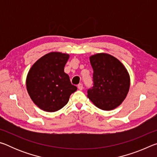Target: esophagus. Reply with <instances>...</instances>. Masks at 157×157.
<instances>
[{"label":"esophagus","mask_w":157,"mask_h":157,"mask_svg":"<svg viewBox=\"0 0 157 157\" xmlns=\"http://www.w3.org/2000/svg\"><path fill=\"white\" fill-rule=\"evenodd\" d=\"M78 89H79V90H82V89H84L83 84H79L78 86Z\"/></svg>","instance_id":"34e87169"}]
</instances>
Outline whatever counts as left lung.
<instances>
[{
  "label": "left lung",
  "instance_id": "left-lung-1",
  "mask_svg": "<svg viewBox=\"0 0 157 157\" xmlns=\"http://www.w3.org/2000/svg\"><path fill=\"white\" fill-rule=\"evenodd\" d=\"M94 70L93 86L88 98L100 109L109 111L118 107L129 91V73L120 61L109 54L100 53L90 57Z\"/></svg>",
  "mask_w": 157,
  "mask_h": 157
}]
</instances>
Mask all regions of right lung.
Returning a JSON list of instances; mask_svg holds the SVG:
<instances>
[{"label": "right lung", "instance_id": "obj_1", "mask_svg": "<svg viewBox=\"0 0 157 157\" xmlns=\"http://www.w3.org/2000/svg\"><path fill=\"white\" fill-rule=\"evenodd\" d=\"M68 54L50 52L34 63L28 74L26 86L33 102L44 111L54 112L67 104L77 87L64 73Z\"/></svg>", "mask_w": 157, "mask_h": 157}]
</instances>
